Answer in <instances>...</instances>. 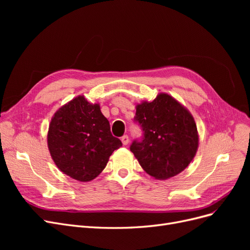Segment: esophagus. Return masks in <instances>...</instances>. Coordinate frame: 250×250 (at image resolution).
Returning <instances> with one entry per match:
<instances>
[{
    "instance_id": "34e87169",
    "label": "esophagus",
    "mask_w": 250,
    "mask_h": 250,
    "mask_svg": "<svg viewBox=\"0 0 250 250\" xmlns=\"http://www.w3.org/2000/svg\"><path fill=\"white\" fill-rule=\"evenodd\" d=\"M121 141H122L123 145H127V144L129 143V137H128V135H123L122 139H121Z\"/></svg>"
}]
</instances>
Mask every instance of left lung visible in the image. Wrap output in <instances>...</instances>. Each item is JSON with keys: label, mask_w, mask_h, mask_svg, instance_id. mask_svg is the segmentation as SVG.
<instances>
[{"label": "left lung", "mask_w": 250, "mask_h": 250, "mask_svg": "<svg viewBox=\"0 0 250 250\" xmlns=\"http://www.w3.org/2000/svg\"><path fill=\"white\" fill-rule=\"evenodd\" d=\"M134 122L143 131L130 151L142 168L156 179H168L184 171L198 147V133L192 115L167 94L137 106Z\"/></svg>", "instance_id": "obj_1"}]
</instances>
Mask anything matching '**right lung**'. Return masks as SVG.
<instances>
[{
	"label": "right lung",
	"mask_w": 250,
	"mask_h": 250,
	"mask_svg": "<svg viewBox=\"0 0 250 250\" xmlns=\"http://www.w3.org/2000/svg\"><path fill=\"white\" fill-rule=\"evenodd\" d=\"M48 146L60 171L76 180L89 181L103 171L122 142L111 134L99 104H90L79 96L53 117Z\"/></svg>",
	"instance_id": "obj_1"
}]
</instances>
